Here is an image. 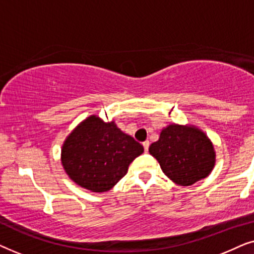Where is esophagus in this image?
<instances>
[{
  "label": "esophagus",
  "instance_id": "obj_1",
  "mask_svg": "<svg viewBox=\"0 0 254 254\" xmlns=\"http://www.w3.org/2000/svg\"><path fill=\"white\" fill-rule=\"evenodd\" d=\"M142 145H143V148H144V151L147 152V151H148V149H149V141H144L143 143H142Z\"/></svg>",
  "mask_w": 254,
  "mask_h": 254
}]
</instances>
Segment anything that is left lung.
I'll list each match as a JSON object with an SVG mask.
<instances>
[{
  "mask_svg": "<svg viewBox=\"0 0 254 254\" xmlns=\"http://www.w3.org/2000/svg\"><path fill=\"white\" fill-rule=\"evenodd\" d=\"M162 171L179 186H190L213 171L216 154L206 133L193 125L171 124L149 147Z\"/></svg>",
  "mask_w": 254,
  "mask_h": 254,
  "instance_id": "obj_1",
  "label": "left lung"
}]
</instances>
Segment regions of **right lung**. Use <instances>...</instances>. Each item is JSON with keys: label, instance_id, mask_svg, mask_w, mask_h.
<instances>
[{"label": "right lung", "instance_id": "obj_1", "mask_svg": "<svg viewBox=\"0 0 254 254\" xmlns=\"http://www.w3.org/2000/svg\"><path fill=\"white\" fill-rule=\"evenodd\" d=\"M143 147L114 121L90 116L65 137L61 163L75 184L95 193L107 192L126 175Z\"/></svg>", "mask_w": 254, "mask_h": 254}]
</instances>
